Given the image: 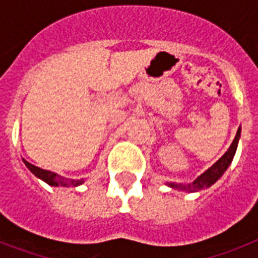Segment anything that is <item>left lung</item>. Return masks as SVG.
<instances>
[{
    "label": "left lung",
    "mask_w": 258,
    "mask_h": 258,
    "mask_svg": "<svg viewBox=\"0 0 258 258\" xmlns=\"http://www.w3.org/2000/svg\"><path fill=\"white\" fill-rule=\"evenodd\" d=\"M240 135H241V128H238L236 134V138L234 141L232 142V145L228 149V151L222 155V157L218 159V161L214 163V165L208 169L204 174H201L198 178H197L194 182L187 184H182V183H169L170 187L172 188H178V190H183V191L188 192H194V191H200V190H204V188L210 187L212 184H214L217 180L220 179L222 174L226 171V169L229 167V165L232 163L233 158H234V154H236L237 146H238V141H240Z\"/></svg>",
    "instance_id": "obj_1"
}]
</instances>
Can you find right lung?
Returning <instances> with one entry per match:
<instances>
[{"instance_id":"1","label":"right lung","mask_w":258,"mask_h":258,"mask_svg":"<svg viewBox=\"0 0 258 258\" xmlns=\"http://www.w3.org/2000/svg\"><path fill=\"white\" fill-rule=\"evenodd\" d=\"M22 161H24L26 167L33 172L34 175L44 180V182H46L49 186H64V187H70V186H72V187H75V186H79V184L84 183V178H82V179H68V178H64V176L58 175L56 172L49 171V170L40 169V167L32 165V163H29V162L25 161V159H22Z\"/></svg>"}]
</instances>
